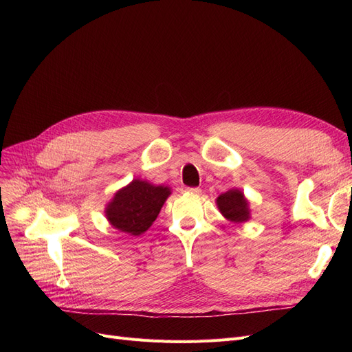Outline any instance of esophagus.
<instances>
[{"instance_id": "esophagus-1", "label": "esophagus", "mask_w": 352, "mask_h": 352, "mask_svg": "<svg viewBox=\"0 0 352 352\" xmlns=\"http://www.w3.org/2000/svg\"><path fill=\"white\" fill-rule=\"evenodd\" d=\"M180 190H182V192H185V194H195V195H198L201 192L199 188H189V186H184Z\"/></svg>"}]
</instances>
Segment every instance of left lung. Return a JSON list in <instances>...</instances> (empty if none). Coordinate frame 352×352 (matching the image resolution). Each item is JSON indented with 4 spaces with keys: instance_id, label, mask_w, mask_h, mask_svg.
<instances>
[{
    "instance_id": "1",
    "label": "left lung",
    "mask_w": 352,
    "mask_h": 352,
    "mask_svg": "<svg viewBox=\"0 0 352 352\" xmlns=\"http://www.w3.org/2000/svg\"><path fill=\"white\" fill-rule=\"evenodd\" d=\"M217 206L221 214L228 220L242 223L250 219L248 202L243 198V194L238 189H230L217 198Z\"/></svg>"
}]
</instances>
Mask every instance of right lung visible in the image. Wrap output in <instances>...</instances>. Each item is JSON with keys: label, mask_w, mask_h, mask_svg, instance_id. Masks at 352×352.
<instances>
[{"label": "right lung", "mask_w": 352, "mask_h": 352, "mask_svg": "<svg viewBox=\"0 0 352 352\" xmlns=\"http://www.w3.org/2000/svg\"><path fill=\"white\" fill-rule=\"evenodd\" d=\"M168 195L167 186L136 179L114 195L105 214L116 229L138 236L153 225Z\"/></svg>", "instance_id": "add662e5"}]
</instances>
